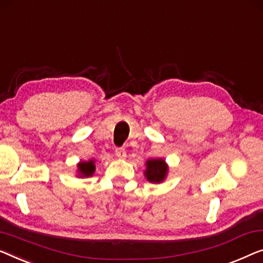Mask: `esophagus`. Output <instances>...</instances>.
Masks as SVG:
<instances>
[{
    "mask_svg": "<svg viewBox=\"0 0 263 263\" xmlns=\"http://www.w3.org/2000/svg\"><path fill=\"white\" fill-rule=\"evenodd\" d=\"M115 154H116V157L120 159H124L125 157H127V153H125L124 148H117V149L115 151Z\"/></svg>",
    "mask_w": 263,
    "mask_h": 263,
    "instance_id": "1",
    "label": "esophagus"
}]
</instances>
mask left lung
<instances>
[{
  "label": "left lung",
  "mask_w": 263,
  "mask_h": 263,
  "mask_svg": "<svg viewBox=\"0 0 263 263\" xmlns=\"http://www.w3.org/2000/svg\"><path fill=\"white\" fill-rule=\"evenodd\" d=\"M144 165H146V170L143 171V173L148 181L152 184H160L165 181L168 174V165L165 159H149Z\"/></svg>",
  "instance_id": "1"
}]
</instances>
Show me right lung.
<instances>
[{"instance_id": "add662e5", "label": "right lung", "mask_w": 263, "mask_h": 263, "mask_svg": "<svg viewBox=\"0 0 263 263\" xmlns=\"http://www.w3.org/2000/svg\"><path fill=\"white\" fill-rule=\"evenodd\" d=\"M96 166H95V159H90L87 161H79L77 163V177L78 178H89L92 177Z\"/></svg>"}]
</instances>
